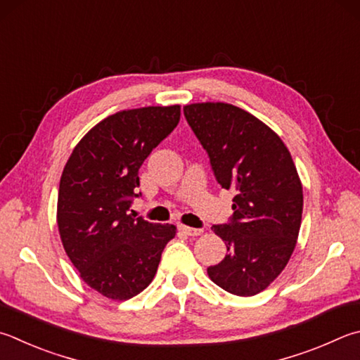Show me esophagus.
<instances>
[{
    "label": "esophagus",
    "mask_w": 360,
    "mask_h": 360,
    "mask_svg": "<svg viewBox=\"0 0 360 360\" xmlns=\"http://www.w3.org/2000/svg\"><path fill=\"white\" fill-rule=\"evenodd\" d=\"M179 230L181 233H184L186 236H200V234H202V230H200V228H192L186 225H181Z\"/></svg>",
    "instance_id": "obj_1"
}]
</instances>
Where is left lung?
Listing matches in <instances>:
<instances>
[{"label": "left lung", "mask_w": 360, "mask_h": 360, "mask_svg": "<svg viewBox=\"0 0 360 360\" xmlns=\"http://www.w3.org/2000/svg\"><path fill=\"white\" fill-rule=\"evenodd\" d=\"M184 115L219 184L234 192L231 221L212 226L228 253L207 276L228 292L255 296L280 276L297 243L304 193L296 165L282 139L243 108L200 102Z\"/></svg>", "instance_id": "left-lung-1"}]
</instances>
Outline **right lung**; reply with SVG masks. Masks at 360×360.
<instances>
[{"label":"right lung","instance_id":"1","mask_svg":"<svg viewBox=\"0 0 360 360\" xmlns=\"http://www.w3.org/2000/svg\"><path fill=\"white\" fill-rule=\"evenodd\" d=\"M181 105L121 110L97 122L64 165L56 221L64 250L84 283L112 300H127L153 282L172 224L130 212L139 169L178 126Z\"/></svg>","mask_w":360,"mask_h":360}]
</instances>
